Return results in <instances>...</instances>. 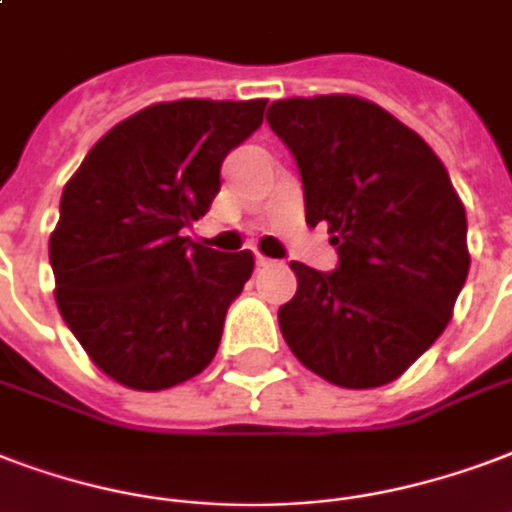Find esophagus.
<instances>
[{"label":"esophagus","mask_w":512,"mask_h":512,"mask_svg":"<svg viewBox=\"0 0 512 512\" xmlns=\"http://www.w3.org/2000/svg\"><path fill=\"white\" fill-rule=\"evenodd\" d=\"M273 260H268V257H263V255H255V265L257 268H265V265H271Z\"/></svg>","instance_id":"obj_1"}]
</instances>
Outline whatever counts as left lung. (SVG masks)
I'll return each mask as SVG.
<instances>
[{"mask_svg": "<svg viewBox=\"0 0 512 512\" xmlns=\"http://www.w3.org/2000/svg\"><path fill=\"white\" fill-rule=\"evenodd\" d=\"M265 120L298 163L306 222H327L338 252L335 271L290 263L284 341L330 384H389L446 330L470 271L448 171L416 131L357 96L273 101Z\"/></svg>", "mask_w": 512, "mask_h": 512, "instance_id": "left-lung-1", "label": "left lung"}]
</instances>
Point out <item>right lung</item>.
I'll list each match as a JSON object with an SVG mask.
<instances>
[{"label": "right lung", "mask_w": 512, "mask_h": 512, "mask_svg": "<svg viewBox=\"0 0 512 512\" xmlns=\"http://www.w3.org/2000/svg\"><path fill=\"white\" fill-rule=\"evenodd\" d=\"M265 104H152L101 136L66 182L50 236L58 311L117 384L158 392L214 360L255 260L182 230L209 212L222 161L260 128Z\"/></svg>", "instance_id": "obj_1"}]
</instances>
